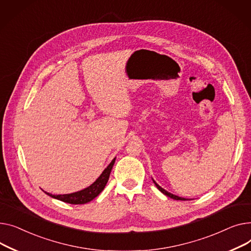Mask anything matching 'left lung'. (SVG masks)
I'll return each mask as SVG.
<instances>
[{
	"label": "left lung",
	"instance_id": "1",
	"mask_svg": "<svg viewBox=\"0 0 251 251\" xmlns=\"http://www.w3.org/2000/svg\"><path fill=\"white\" fill-rule=\"evenodd\" d=\"M153 182L155 183V185L157 186V188L161 191L162 194H164L165 196H167V197H169V198H171V199H173V200H176V201H186V199H184V198H180V197H177V196H175V195H172V194H170V193H168L167 190H165L164 188H162L159 184H157V182L153 179Z\"/></svg>",
	"mask_w": 251,
	"mask_h": 251
}]
</instances>
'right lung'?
<instances>
[{
	"label": "right lung",
	"mask_w": 251,
	"mask_h": 251,
	"mask_svg": "<svg viewBox=\"0 0 251 251\" xmlns=\"http://www.w3.org/2000/svg\"><path fill=\"white\" fill-rule=\"evenodd\" d=\"M114 162H115V158L110 162V164L103 170L101 175L90 186H88L80 191H77V193L68 194V195H51L46 191V194L53 199H56L58 201H62L68 203H72V204H82V203L89 202L93 199H95L103 189H104L109 179V175L113 167Z\"/></svg>",
	"instance_id": "1"
}]
</instances>
